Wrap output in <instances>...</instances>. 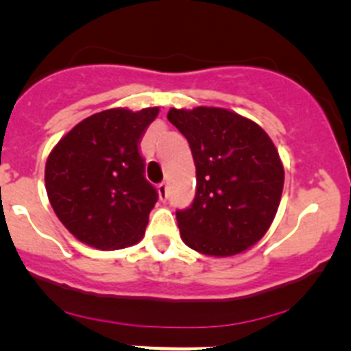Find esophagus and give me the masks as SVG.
<instances>
[{
    "label": "esophagus",
    "instance_id": "esophagus-1",
    "mask_svg": "<svg viewBox=\"0 0 351 351\" xmlns=\"http://www.w3.org/2000/svg\"><path fill=\"white\" fill-rule=\"evenodd\" d=\"M158 193H159V198H161V200H166V198H168V185H166L165 182L159 183L158 185Z\"/></svg>",
    "mask_w": 351,
    "mask_h": 351
}]
</instances>
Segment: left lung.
<instances>
[{
  "label": "left lung",
  "instance_id": "1",
  "mask_svg": "<svg viewBox=\"0 0 351 351\" xmlns=\"http://www.w3.org/2000/svg\"><path fill=\"white\" fill-rule=\"evenodd\" d=\"M197 169L192 205L176 210L183 243L210 256H232L260 241L277 214L284 166L258 123L226 108H171Z\"/></svg>",
  "mask_w": 351,
  "mask_h": 351
}]
</instances>
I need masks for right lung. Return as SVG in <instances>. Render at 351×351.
Returning <instances> with one entry per match:
<instances>
[{
	"label": "right lung",
	"instance_id": "obj_1",
	"mask_svg": "<svg viewBox=\"0 0 351 351\" xmlns=\"http://www.w3.org/2000/svg\"><path fill=\"white\" fill-rule=\"evenodd\" d=\"M159 108H110L81 120L49 154L45 190L67 231L88 246L119 250L146 232L158 192L139 144Z\"/></svg>",
	"mask_w": 351,
	"mask_h": 351
}]
</instances>
